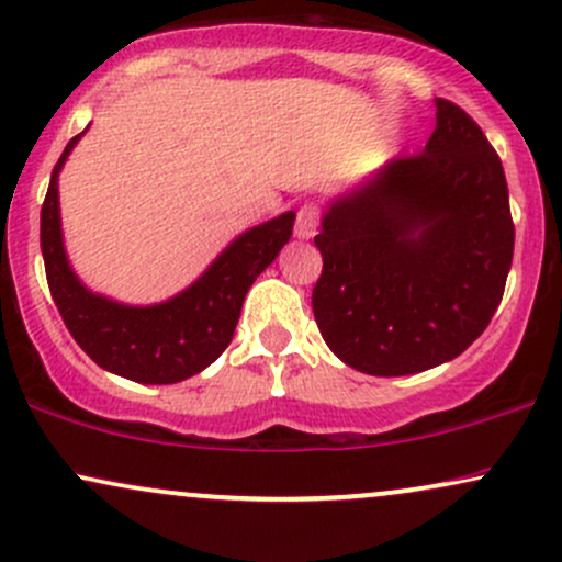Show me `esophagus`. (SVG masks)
Returning a JSON list of instances; mask_svg holds the SVG:
<instances>
[{
	"label": "esophagus",
	"instance_id": "34e87169",
	"mask_svg": "<svg viewBox=\"0 0 562 562\" xmlns=\"http://www.w3.org/2000/svg\"><path fill=\"white\" fill-rule=\"evenodd\" d=\"M322 211L317 203H303L299 209V216H295V237L299 240H308V237L317 235Z\"/></svg>",
	"mask_w": 562,
	"mask_h": 562
}]
</instances>
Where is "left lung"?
Returning <instances> with one entry per match:
<instances>
[{
	"label": "left lung",
	"instance_id": "left-lung-1",
	"mask_svg": "<svg viewBox=\"0 0 562 562\" xmlns=\"http://www.w3.org/2000/svg\"><path fill=\"white\" fill-rule=\"evenodd\" d=\"M436 108L423 150L335 200L314 237V319L335 357L367 375L460 357L492 322L513 263L502 160L460 105L436 97Z\"/></svg>",
	"mask_w": 562,
	"mask_h": 562
}]
</instances>
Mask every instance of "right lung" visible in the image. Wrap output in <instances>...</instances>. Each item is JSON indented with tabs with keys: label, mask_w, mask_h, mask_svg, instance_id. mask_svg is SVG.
<instances>
[{
	"label": "right lung",
	"mask_w": 562,
	"mask_h": 562,
	"mask_svg": "<svg viewBox=\"0 0 562 562\" xmlns=\"http://www.w3.org/2000/svg\"><path fill=\"white\" fill-rule=\"evenodd\" d=\"M81 137V134H79ZM74 137L55 164L42 203V256L49 293L74 340L102 370L147 385L198 375L222 357L235 335L245 293L290 240L295 214L243 232L195 285L158 306H124L89 293L70 272L60 235L57 173L79 142Z\"/></svg>",
	"instance_id": "1"
}]
</instances>
